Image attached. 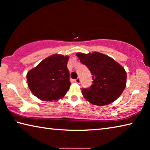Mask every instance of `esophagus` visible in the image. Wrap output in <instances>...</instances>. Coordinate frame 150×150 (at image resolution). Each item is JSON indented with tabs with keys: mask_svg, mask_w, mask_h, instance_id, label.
<instances>
[{
	"mask_svg": "<svg viewBox=\"0 0 150 150\" xmlns=\"http://www.w3.org/2000/svg\"><path fill=\"white\" fill-rule=\"evenodd\" d=\"M75 83H77V84H79V83H81V79H80V78H77V79H75Z\"/></svg>",
	"mask_w": 150,
	"mask_h": 150,
	"instance_id": "1",
	"label": "esophagus"
}]
</instances>
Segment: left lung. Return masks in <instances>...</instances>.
Wrapping results in <instances>:
<instances>
[{"label": "left lung", "mask_w": 150, "mask_h": 150, "mask_svg": "<svg viewBox=\"0 0 150 150\" xmlns=\"http://www.w3.org/2000/svg\"><path fill=\"white\" fill-rule=\"evenodd\" d=\"M76 55L93 75V85L82 89L85 99L97 106L109 105L117 99L126 85V72L122 66L101 53Z\"/></svg>", "instance_id": "obj_1"}]
</instances>
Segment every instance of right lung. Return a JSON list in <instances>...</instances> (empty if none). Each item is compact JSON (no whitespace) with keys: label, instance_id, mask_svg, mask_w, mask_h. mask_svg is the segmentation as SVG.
Returning <instances> with one entry per match:
<instances>
[{"label":"right lung","instance_id":"1","mask_svg":"<svg viewBox=\"0 0 150 150\" xmlns=\"http://www.w3.org/2000/svg\"><path fill=\"white\" fill-rule=\"evenodd\" d=\"M69 57L55 54L42 61L29 71L26 78L30 90L39 99L57 100L64 96L70 87Z\"/></svg>","mask_w":150,"mask_h":150}]
</instances>
